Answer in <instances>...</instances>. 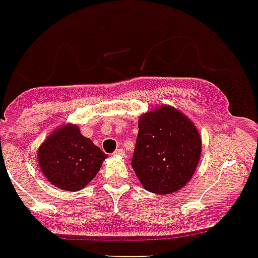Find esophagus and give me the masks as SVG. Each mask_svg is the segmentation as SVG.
<instances>
[{"label": "esophagus", "mask_w": 258, "mask_h": 258, "mask_svg": "<svg viewBox=\"0 0 258 258\" xmlns=\"http://www.w3.org/2000/svg\"><path fill=\"white\" fill-rule=\"evenodd\" d=\"M114 155H117V156H125V151L124 149H117V150L114 151Z\"/></svg>", "instance_id": "obj_1"}]
</instances>
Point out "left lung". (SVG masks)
<instances>
[{"label":"left lung","mask_w":258,"mask_h":258,"mask_svg":"<svg viewBox=\"0 0 258 258\" xmlns=\"http://www.w3.org/2000/svg\"><path fill=\"white\" fill-rule=\"evenodd\" d=\"M132 167L146 190L169 195L185 185L197 168L201 138L193 122L163 105L138 121Z\"/></svg>","instance_id":"obj_1"}]
</instances>
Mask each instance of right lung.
<instances>
[{
	"label": "right lung",
	"instance_id": "obj_1",
	"mask_svg": "<svg viewBox=\"0 0 258 258\" xmlns=\"http://www.w3.org/2000/svg\"><path fill=\"white\" fill-rule=\"evenodd\" d=\"M39 166L50 184L77 192L95 177L107 158L78 126L66 125L45 140L37 153Z\"/></svg>",
	"mask_w": 258,
	"mask_h": 258
}]
</instances>
